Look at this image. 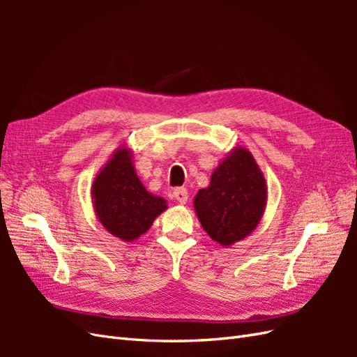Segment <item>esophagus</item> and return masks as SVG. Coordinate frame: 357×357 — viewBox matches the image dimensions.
<instances>
[{
    "label": "esophagus",
    "mask_w": 357,
    "mask_h": 357,
    "mask_svg": "<svg viewBox=\"0 0 357 357\" xmlns=\"http://www.w3.org/2000/svg\"><path fill=\"white\" fill-rule=\"evenodd\" d=\"M172 197L180 204H186L188 202V190L185 188H177L172 192Z\"/></svg>",
    "instance_id": "34e87169"
}]
</instances>
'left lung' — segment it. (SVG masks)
Instances as JSON below:
<instances>
[{
	"instance_id": "left-lung-1",
	"label": "left lung",
	"mask_w": 357,
	"mask_h": 357,
	"mask_svg": "<svg viewBox=\"0 0 357 357\" xmlns=\"http://www.w3.org/2000/svg\"><path fill=\"white\" fill-rule=\"evenodd\" d=\"M266 201L262 169L245 147L236 146L214 168L210 185L199 189L193 208L211 240L229 247L257 228Z\"/></svg>"
}]
</instances>
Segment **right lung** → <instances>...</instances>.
Returning <instances> with one entry per match:
<instances>
[{"label":"right lung","instance_id":"obj_1","mask_svg":"<svg viewBox=\"0 0 357 357\" xmlns=\"http://www.w3.org/2000/svg\"><path fill=\"white\" fill-rule=\"evenodd\" d=\"M129 146L117 147L96 172L91 197L96 219L116 238L132 243L146 234L168 205L138 178Z\"/></svg>","mask_w":357,"mask_h":357}]
</instances>
